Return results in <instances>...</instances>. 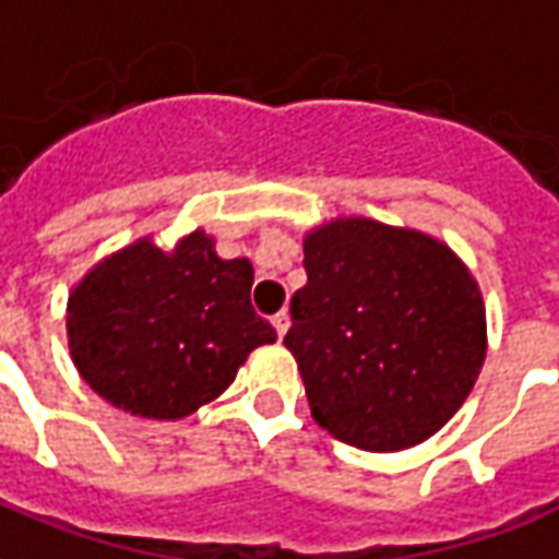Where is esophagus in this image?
<instances>
[{"label":"esophagus","mask_w":559,"mask_h":559,"mask_svg":"<svg viewBox=\"0 0 559 559\" xmlns=\"http://www.w3.org/2000/svg\"><path fill=\"white\" fill-rule=\"evenodd\" d=\"M272 325H275L278 337H284V334H287V329H290V313L278 311L275 317H272Z\"/></svg>","instance_id":"obj_1"}]
</instances>
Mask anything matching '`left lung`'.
I'll return each instance as SVG.
<instances>
[{
	"mask_svg": "<svg viewBox=\"0 0 559 559\" xmlns=\"http://www.w3.org/2000/svg\"><path fill=\"white\" fill-rule=\"evenodd\" d=\"M305 272L284 346L313 420L370 453L436 436L486 361V305L471 269L429 234L343 216L308 230Z\"/></svg>",
	"mask_w": 559,
	"mask_h": 559,
	"instance_id": "1",
	"label": "left lung"
}]
</instances>
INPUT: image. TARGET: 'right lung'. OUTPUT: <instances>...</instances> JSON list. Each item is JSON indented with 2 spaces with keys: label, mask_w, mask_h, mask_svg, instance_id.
<instances>
[{
  "label": "right lung",
  "mask_w": 559,
  "mask_h": 559,
  "mask_svg": "<svg viewBox=\"0 0 559 559\" xmlns=\"http://www.w3.org/2000/svg\"><path fill=\"white\" fill-rule=\"evenodd\" d=\"M254 269L192 230L103 258L68 296L70 358L91 391L130 415L180 420L213 403L275 329L251 308Z\"/></svg>",
  "instance_id": "1"
}]
</instances>
